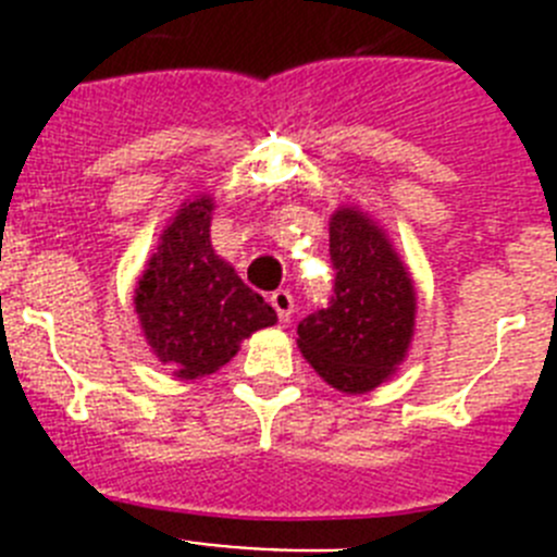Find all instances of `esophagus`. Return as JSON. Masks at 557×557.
<instances>
[{"label":"esophagus","mask_w":557,"mask_h":557,"mask_svg":"<svg viewBox=\"0 0 557 557\" xmlns=\"http://www.w3.org/2000/svg\"><path fill=\"white\" fill-rule=\"evenodd\" d=\"M270 304H273L275 314H278V321L282 323H287L289 318H293L295 301H293V293H289V289H275V293L270 295Z\"/></svg>","instance_id":"obj_1"}]
</instances>
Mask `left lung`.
I'll use <instances>...</instances> for the list:
<instances>
[{
	"mask_svg": "<svg viewBox=\"0 0 557 557\" xmlns=\"http://www.w3.org/2000/svg\"><path fill=\"white\" fill-rule=\"evenodd\" d=\"M329 256L332 298L298 323V348L337 391H373L405 359L416 289L385 234L357 209L334 211Z\"/></svg>",
	"mask_w": 557,
	"mask_h": 557,
	"instance_id": "obj_1",
	"label": "left lung"
}]
</instances>
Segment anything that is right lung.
Segmentation results:
<instances>
[{"label": "right lung", "instance_id": "obj_1", "mask_svg": "<svg viewBox=\"0 0 557 557\" xmlns=\"http://www.w3.org/2000/svg\"><path fill=\"white\" fill-rule=\"evenodd\" d=\"M209 214V198L184 203L136 287L147 343L181 379L214 373L245 337L278 321L262 295L214 253Z\"/></svg>", "mask_w": 557, "mask_h": 557}]
</instances>
